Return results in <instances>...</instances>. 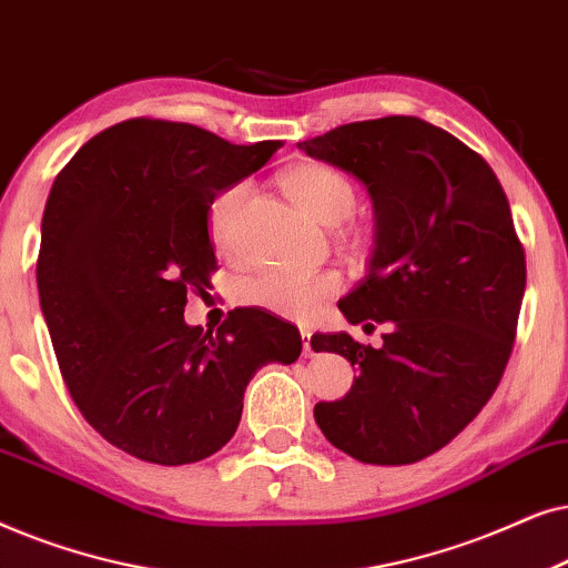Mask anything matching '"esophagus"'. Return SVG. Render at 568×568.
I'll list each match as a JSON object with an SVG mask.
<instances>
[{"label":"esophagus","mask_w":568,"mask_h":568,"mask_svg":"<svg viewBox=\"0 0 568 568\" xmlns=\"http://www.w3.org/2000/svg\"><path fill=\"white\" fill-rule=\"evenodd\" d=\"M301 337H304V353H306V355H314V345H312V332H308V329H301Z\"/></svg>","instance_id":"esophagus-1"}]
</instances>
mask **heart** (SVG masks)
Masks as SVG:
<instances>
[{"label":"heart","instance_id":"1","mask_svg":"<svg viewBox=\"0 0 568 568\" xmlns=\"http://www.w3.org/2000/svg\"><path fill=\"white\" fill-rule=\"evenodd\" d=\"M285 194L296 205L324 225H337L353 215L358 205V186L337 165L306 161L293 165L280 179ZM248 192L246 184H231L210 202L207 229L217 248H231L233 217ZM347 244L363 246L366 236L361 231L347 233ZM343 288V277L335 270H262L236 285V301L252 308L304 322L312 316L324 298Z\"/></svg>","mask_w":568,"mask_h":568}]
</instances>
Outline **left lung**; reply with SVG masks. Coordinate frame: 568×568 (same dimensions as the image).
<instances>
[{"mask_svg":"<svg viewBox=\"0 0 568 568\" xmlns=\"http://www.w3.org/2000/svg\"><path fill=\"white\" fill-rule=\"evenodd\" d=\"M298 148L368 186L372 267L337 306L366 329L389 324L382 347L312 337L358 368L314 418L358 463H418L483 410L511 355L527 264L509 200L475 150L418 116L353 121Z\"/></svg>","mask_w":568,"mask_h":568,"instance_id":"8db88e82","label":"left lung"}]
</instances>
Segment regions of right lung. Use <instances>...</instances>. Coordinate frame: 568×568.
<instances>
[{"label": "right lung", "instance_id": "1", "mask_svg": "<svg viewBox=\"0 0 568 568\" xmlns=\"http://www.w3.org/2000/svg\"><path fill=\"white\" fill-rule=\"evenodd\" d=\"M280 145L140 116L95 134L57 173L36 262L41 312L82 418L126 455H215L256 368L301 355L298 329L260 308H233L217 332L184 322L186 293H205L217 270L210 202Z\"/></svg>", "mask_w": 568, "mask_h": 568}]
</instances>
